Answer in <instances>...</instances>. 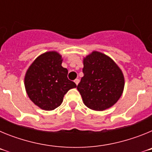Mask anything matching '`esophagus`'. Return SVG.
Returning a JSON list of instances; mask_svg holds the SVG:
<instances>
[{
	"label": "esophagus",
	"instance_id": "obj_1",
	"mask_svg": "<svg viewBox=\"0 0 152 152\" xmlns=\"http://www.w3.org/2000/svg\"><path fill=\"white\" fill-rule=\"evenodd\" d=\"M75 84H76V85H77V84H78V83H79V79H75Z\"/></svg>",
	"mask_w": 152,
	"mask_h": 152
}]
</instances>
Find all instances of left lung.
<instances>
[{
	"label": "left lung",
	"instance_id": "8db88e82",
	"mask_svg": "<svg viewBox=\"0 0 152 152\" xmlns=\"http://www.w3.org/2000/svg\"><path fill=\"white\" fill-rule=\"evenodd\" d=\"M83 73L77 89L88 108L103 111L118 101L125 80L123 72L113 60L94 51L84 58Z\"/></svg>",
	"mask_w": 152,
	"mask_h": 152
}]
</instances>
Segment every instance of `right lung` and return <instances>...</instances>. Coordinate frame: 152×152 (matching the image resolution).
I'll return each mask as SVG.
<instances>
[{
  "mask_svg": "<svg viewBox=\"0 0 152 152\" xmlns=\"http://www.w3.org/2000/svg\"><path fill=\"white\" fill-rule=\"evenodd\" d=\"M61 63L62 58L58 52H45L36 58L25 75L24 84L29 99L44 110L59 107L64 94L77 87L68 80V70Z\"/></svg>",
  "mask_w": 152,
  "mask_h": 152,
  "instance_id": "1",
  "label": "right lung"
}]
</instances>
